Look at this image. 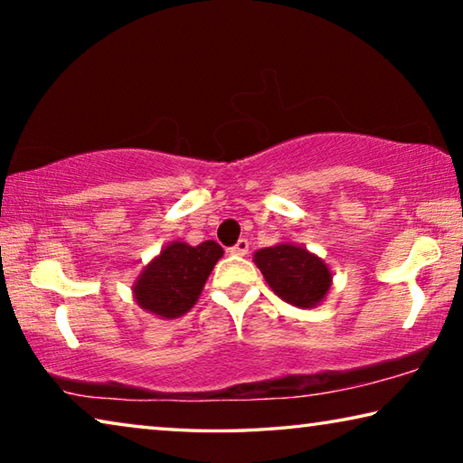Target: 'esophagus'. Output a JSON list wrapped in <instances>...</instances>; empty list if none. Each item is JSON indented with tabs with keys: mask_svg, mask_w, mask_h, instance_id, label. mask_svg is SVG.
Returning a JSON list of instances; mask_svg holds the SVG:
<instances>
[{
	"mask_svg": "<svg viewBox=\"0 0 463 463\" xmlns=\"http://www.w3.org/2000/svg\"><path fill=\"white\" fill-rule=\"evenodd\" d=\"M231 255H239V257H245L249 253V241L247 239H241L237 245L229 249Z\"/></svg>",
	"mask_w": 463,
	"mask_h": 463,
	"instance_id": "34e87169",
	"label": "esophagus"
}]
</instances>
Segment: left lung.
Wrapping results in <instances>:
<instances>
[{"mask_svg":"<svg viewBox=\"0 0 463 463\" xmlns=\"http://www.w3.org/2000/svg\"><path fill=\"white\" fill-rule=\"evenodd\" d=\"M255 265L273 292L294 307H317L331 288V271L325 261L288 242L257 250Z\"/></svg>","mask_w":463,"mask_h":463,"instance_id":"8db88e82","label":"left lung"}]
</instances>
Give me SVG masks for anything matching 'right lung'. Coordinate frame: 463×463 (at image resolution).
I'll return each mask as SVG.
<instances>
[{
	"instance_id": "add662e5",
	"label": "right lung",
	"mask_w": 463,
	"mask_h": 463,
	"mask_svg": "<svg viewBox=\"0 0 463 463\" xmlns=\"http://www.w3.org/2000/svg\"><path fill=\"white\" fill-rule=\"evenodd\" d=\"M221 257L222 247L214 241H203L198 247L171 242L137 279V302L145 310L165 318L185 315L198 300Z\"/></svg>"
}]
</instances>
